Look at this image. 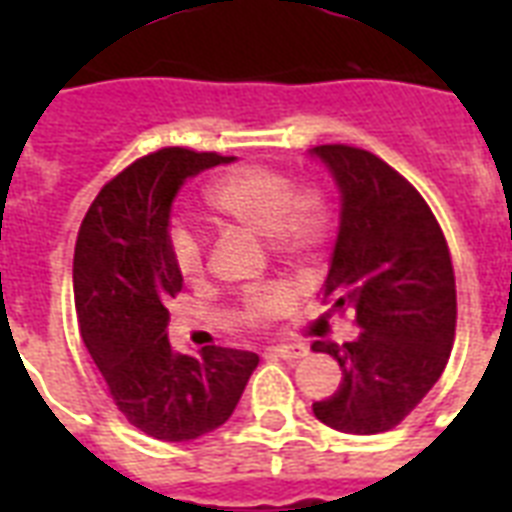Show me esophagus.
I'll list each match as a JSON object with an SVG mask.
<instances>
[{
  "label": "esophagus",
  "instance_id": "1",
  "mask_svg": "<svg viewBox=\"0 0 512 512\" xmlns=\"http://www.w3.org/2000/svg\"><path fill=\"white\" fill-rule=\"evenodd\" d=\"M268 356L284 358V361H297V358L308 356V345H271Z\"/></svg>",
  "mask_w": 512,
  "mask_h": 512
}]
</instances>
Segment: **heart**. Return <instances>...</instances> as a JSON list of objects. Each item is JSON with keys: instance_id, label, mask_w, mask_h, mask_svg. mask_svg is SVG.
I'll return each mask as SVG.
<instances>
[{"instance_id": "obj_1", "label": "heart", "mask_w": 512, "mask_h": 512, "mask_svg": "<svg viewBox=\"0 0 512 512\" xmlns=\"http://www.w3.org/2000/svg\"><path fill=\"white\" fill-rule=\"evenodd\" d=\"M207 207L220 220L247 228L260 239H271L281 255L300 257L324 241L329 231V209L319 193H295L287 175L268 167H236L207 188ZM172 260L185 279L199 276L204 263V244L199 233L175 225L170 233ZM287 297L268 289L247 297L241 305V321L257 327L284 311Z\"/></svg>"}]
</instances>
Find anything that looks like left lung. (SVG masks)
Instances as JSON below:
<instances>
[{"label": "left lung", "instance_id": "left-lung-1", "mask_svg": "<svg viewBox=\"0 0 512 512\" xmlns=\"http://www.w3.org/2000/svg\"><path fill=\"white\" fill-rule=\"evenodd\" d=\"M340 193V225L321 303L356 316L350 342L316 340L337 358L340 388L313 404L324 425L374 436L396 428L438 382L457 324L449 247L420 193L364 148L316 146Z\"/></svg>", "mask_w": 512, "mask_h": 512}]
</instances>
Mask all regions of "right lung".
<instances>
[{"mask_svg":"<svg viewBox=\"0 0 512 512\" xmlns=\"http://www.w3.org/2000/svg\"><path fill=\"white\" fill-rule=\"evenodd\" d=\"M236 156L162 148L98 193L74 249L79 332L119 412L159 441L207 436L233 414L260 364L252 350L175 353L172 297L183 289L170 249L172 201L188 177Z\"/></svg>","mask_w":512,"mask_h":512,"instance_id":"add662e5","label":"right lung"}]
</instances>
